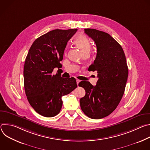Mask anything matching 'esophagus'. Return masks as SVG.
Returning <instances> with one entry per match:
<instances>
[{"instance_id":"1","label":"esophagus","mask_w":150,"mask_h":150,"mask_svg":"<svg viewBox=\"0 0 150 150\" xmlns=\"http://www.w3.org/2000/svg\"><path fill=\"white\" fill-rule=\"evenodd\" d=\"M76 83H77V85H78V83H79V82H80V80H79V79H76Z\"/></svg>"}]
</instances>
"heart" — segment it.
I'll return each mask as SVG.
<instances>
[{"label": "heart", "mask_w": 150, "mask_h": 150, "mask_svg": "<svg viewBox=\"0 0 150 150\" xmlns=\"http://www.w3.org/2000/svg\"><path fill=\"white\" fill-rule=\"evenodd\" d=\"M75 42L82 53L90 52L91 49V44L90 40L87 37L83 35H78L75 38Z\"/></svg>", "instance_id": "b5f03b06"}]
</instances>
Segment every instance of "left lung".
Instances as JSON below:
<instances>
[{
	"mask_svg": "<svg viewBox=\"0 0 150 150\" xmlns=\"http://www.w3.org/2000/svg\"><path fill=\"white\" fill-rule=\"evenodd\" d=\"M97 46V56L88 70L96 71L98 79L96 86L81 81L79 86L85 90L80 99L82 112L98 119L109 116L117 108L124 94L128 76L126 57L122 46L108 33L96 29H85Z\"/></svg>",
	"mask_w": 150,
	"mask_h": 150,
	"instance_id": "left-lung-1",
	"label": "left lung"
}]
</instances>
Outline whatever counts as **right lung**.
<instances>
[{
    "instance_id": "add662e5",
    "label": "right lung",
    "mask_w": 150,
    "mask_h": 150,
    "mask_svg": "<svg viewBox=\"0 0 150 150\" xmlns=\"http://www.w3.org/2000/svg\"><path fill=\"white\" fill-rule=\"evenodd\" d=\"M77 29L54 30L37 38L31 45L24 67V83L29 103L38 114L47 117L57 115L62 106V97L77 87L74 78L65 79L54 68L62 66L64 50Z\"/></svg>"
}]
</instances>
